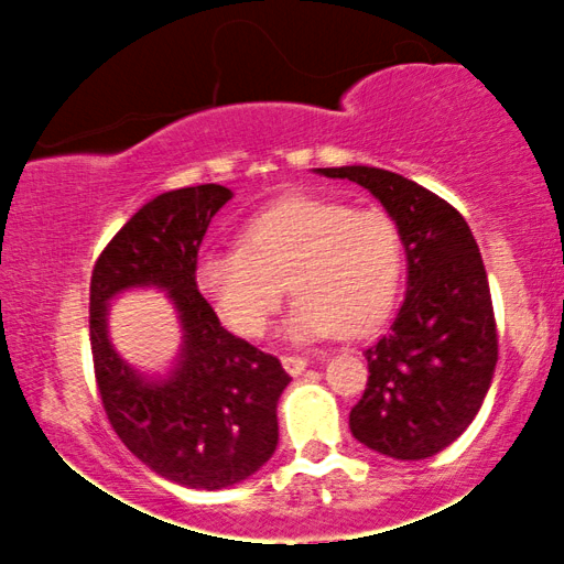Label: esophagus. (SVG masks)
Segmentation results:
<instances>
[{"mask_svg":"<svg viewBox=\"0 0 564 564\" xmlns=\"http://www.w3.org/2000/svg\"><path fill=\"white\" fill-rule=\"evenodd\" d=\"M281 364H283V368H286V371L291 373V377H300L304 368L310 366V360H307V358H300V355H283Z\"/></svg>","mask_w":564,"mask_h":564,"instance_id":"obj_1","label":"esophagus"}]
</instances>
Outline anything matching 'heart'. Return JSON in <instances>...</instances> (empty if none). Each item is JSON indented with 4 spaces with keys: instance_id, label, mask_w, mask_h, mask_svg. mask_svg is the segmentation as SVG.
<instances>
[{
    "instance_id": "heart-1",
    "label": "heart",
    "mask_w": 564,
    "mask_h": 564,
    "mask_svg": "<svg viewBox=\"0 0 564 564\" xmlns=\"http://www.w3.org/2000/svg\"><path fill=\"white\" fill-rule=\"evenodd\" d=\"M403 270V232L384 209L289 196L243 225L241 246L200 251L196 283L219 321L249 339L268 334L289 283L300 296L283 334L318 341L373 332L398 302Z\"/></svg>"
}]
</instances>
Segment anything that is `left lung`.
Returning <instances> with one entry per match:
<instances>
[{"instance_id":"obj_1","label":"left lung","mask_w":564,"mask_h":564,"mask_svg":"<svg viewBox=\"0 0 564 564\" xmlns=\"http://www.w3.org/2000/svg\"><path fill=\"white\" fill-rule=\"evenodd\" d=\"M315 172L366 187L405 241V300L390 332L366 349L368 384L349 411V430L381 456H435L477 416L498 360L494 302L475 236L448 200L403 174L377 166Z\"/></svg>"}]
</instances>
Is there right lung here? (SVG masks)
Masks as SVG:
<instances>
[{
    "label": "right lung",
    "instance_id": "right-lung-1",
    "mask_svg": "<svg viewBox=\"0 0 564 564\" xmlns=\"http://www.w3.org/2000/svg\"><path fill=\"white\" fill-rule=\"evenodd\" d=\"M230 198L212 183L148 200L102 249L89 283L97 390L116 435L148 469L198 490L230 488L270 462L291 381L281 360L232 336L196 286L198 246ZM134 288L164 290L184 328L159 378L129 367L107 334V307Z\"/></svg>",
    "mask_w": 564,
    "mask_h": 564
}]
</instances>
